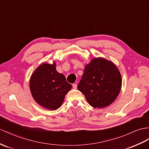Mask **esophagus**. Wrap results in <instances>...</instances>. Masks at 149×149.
<instances>
[{
	"mask_svg": "<svg viewBox=\"0 0 149 149\" xmlns=\"http://www.w3.org/2000/svg\"><path fill=\"white\" fill-rule=\"evenodd\" d=\"M72 87H73V88H74V89H76L77 88V85L76 84H74L72 85Z\"/></svg>",
	"mask_w": 149,
	"mask_h": 149,
	"instance_id": "34e87169",
	"label": "esophagus"
}]
</instances>
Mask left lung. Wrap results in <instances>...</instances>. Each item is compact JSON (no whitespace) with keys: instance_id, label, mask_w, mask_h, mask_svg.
<instances>
[{"instance_id":"obj_1","label":"left lung","mask_w":149,"mask_h":149,"mask_svg":"<svg viewBox=\"0 0 149 149\" xmlns=\"http://www.w3.org/2000/svg\"><path fill=\"white\" fill-rule=\"evenodd\" d=\"M121 85V75L116 65L111 61L97 57L86 65L77 88L84 94L91 106L102 108L116 100Z\"/></svg>"}]
</instances>
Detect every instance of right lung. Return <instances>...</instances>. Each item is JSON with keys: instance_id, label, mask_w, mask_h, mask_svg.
Masks as SVG:
<instances>
[{"instance_id": "right-lung-1", "label": "right lung", "mask_w": 149, "mask_h": 149, "mask_svg": "<svg viewBox=\"0 0 149 149\" xmlns=\"http://www.w3.org/2000/svg\"><path fill=\"white\" fill-rule=\"evenodd\" d=\"M29 89L37 103L49 110L62 106L72 85L62 74L56 70V63H43L36 68L29 80Z\"/></svg>"}]
</instances>
